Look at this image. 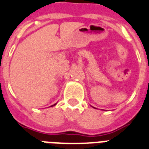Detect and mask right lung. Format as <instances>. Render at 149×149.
Masks as SVG:
<instances>
[{
  "instance_id": "obj_1",
  "label": "right lung",
  "mask_w": 149,
  "mask_h": 149,
  "mask_svg": "<svg viewBox=\"0 0 149 149\" xmlns=\"http://www.w3.org/2000/svg\"><path fill=\"white\" fill-rule=\"evenodd\" d=\"M54 105H56V104H54Z\"/></svg>"
}]
</instances>
